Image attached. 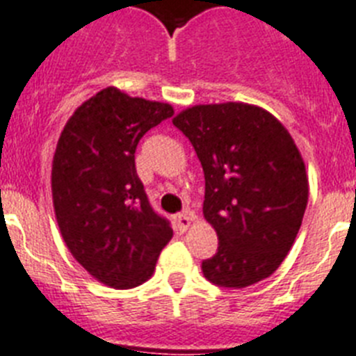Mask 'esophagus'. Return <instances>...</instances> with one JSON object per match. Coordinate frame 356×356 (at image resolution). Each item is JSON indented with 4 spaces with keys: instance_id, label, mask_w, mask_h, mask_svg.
Instances as JSON below:
<instances>
[{
    "instance_id": "1",
    "label": "esophagus",
    "mask_w": 356,
    "mask_h": 356,
    "mask_svg": "<svg viewBox=\"0 0 356 356\" xmlns=\"http://www.w3.org/2000/svg\"><path fill=\"white\" fill-rule=\"evenodd\" d=\"M193 212L191 211H185L181 212V214L176 216V223H178V229L181 230V232H185V230L189 229L191 223H193Z\"/></svg>"
}]
</instances>
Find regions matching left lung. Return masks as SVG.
Returning <instances> with one entry per match:
<instances>
[{"label":"left lung","instance_id":"8db88e82","mask_svg":"<svg viewBox=\"0 0 356 356\" xmlns=\"http://www.w3.org/2000/svg\"><path fill=\"white\" fill-rule=\"evenodd\" d=\"M205 175L203 216L218 252L203 275L223 288L270 277L288 256L308 203L305 160L288 129L259 106L200 104L172 118Z\"/></svg>","mask_w":356,"mask_h":356}]
</instances>
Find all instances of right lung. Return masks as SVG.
Here are the masks:
<instances>
[{
	"instance_id": "right-lung-1",
	"label": "right lung",
	"mask_w": 356,
	"mask_h": 356,
	"mask_svg": "<svg viewBox=\"0 0 356 356\" xmlns=\"http://www.w3.org/2000/svg\"><path fill=\"white\" fill-rule=\"evenodd\" d=\"M172 113L171 104L109 86L79 106L59 136L51 162L57 225L79 265L106 286L147 281L172 238L135 167L142 136Z\"/></svg>"
}]
</instances>
